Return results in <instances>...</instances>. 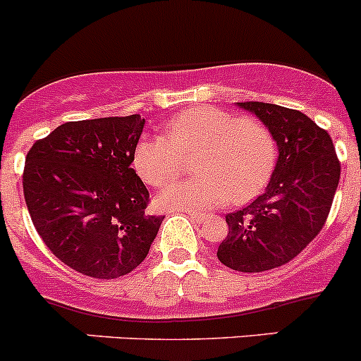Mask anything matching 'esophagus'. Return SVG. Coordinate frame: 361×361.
Masks as SVG:
<instances>
[{
  "label": "esophagus",
  "mask_w": 361,
  "mask_h": 361,
  "mask_svg": "<svg viewBox=\"0 0 361 361\" xmlns=\"http://www.w3.org/2000/svg\"><path fill=\"white\" fill-rule=\"evenodd\" d=\"M188 215H190V219L194 220V222H202V220H204V215H202V213L190 212V213H188Z\"/></svg>",
  "instance_id": "34e87169"
}]
</instances>
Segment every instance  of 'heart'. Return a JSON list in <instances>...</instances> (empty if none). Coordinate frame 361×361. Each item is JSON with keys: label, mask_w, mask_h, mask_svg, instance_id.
I'll return each instance as SVG.
<instances>
[{"label": "heart", "mask_w": 361, "mask_h": 361, "mask_svg": "<svg viewBox=\"0 0 361 361\" xmlns=\"http://www.w3.org/2000/svg\"><path fill=\"white\" fill-rule=\"evenodd\" d=\"M192 152L196 176L166 185L159 194L162 206L206 212L229 199L250 201L268 185L277 162V145L266 125L199 106L174 114L164 137H142L134 149V169L145 183L160 187Z\"/></svg>", "instance_id": "1"}]
</instances>
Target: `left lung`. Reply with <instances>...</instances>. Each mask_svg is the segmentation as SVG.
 Here are the masks:
<instances>
[{
  "label": "left lung",
  "mask_w": 361,
  "mask_h": 361,
  "mask_svg": "<svg viewBox=\"0 0 361 361\" xmlns=\"http://www.w3.org/2000/svg\"><path fill=\"white\" fill-rule=\"evenodd\" d=\"M274 135L279 157L269 183L247 208L226 215L216 257L227 268L259 274L295 259L323 229L341 178L326 130L295 109L238 102Z\"/></svg>",
  "instance_id": "8db88e82"
}]
</instances>
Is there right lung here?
Masks as SVG:
<instances>
[{"label":"right lung","mask_w":361,"mask_h":361,"mask_svg":"<svg viewBox=\"0 0 361 361\" xmlns=\"http://www.w3.org/2000/svg\"><path fill=\"white\" fill-rule=\"evenodd\" d=\"M142 128L139 114L68 121L26 155L23 188L35 229L87 277L130 274L164 220L145 213L148 188L130 166Z\"/></svg>","instance_id":"add662e5"}]
</instances>
